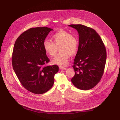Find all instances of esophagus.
<instances>
[{"label":"esophagus","mask_w":120,"mask_h":120,"mask_svg":"<svg viewBox=\"0 0 120 120\" xmlns=\"http://www.w3.org/2000/svg\"><path fill=\"white\" fill-rule=\"evenodd\" d=\"M59 68L60 69V70H66V68L64 67H63V66H59Z\"/></svg>","instance_id":"1"}]
</instances>
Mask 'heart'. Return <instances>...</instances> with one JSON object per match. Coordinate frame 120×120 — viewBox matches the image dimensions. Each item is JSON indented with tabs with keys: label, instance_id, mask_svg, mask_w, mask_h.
Masks as SVG:
<instances>
[{
	"label": "heart",
	"instance_id": "heart-1",
	"mask_svg": "<svg viewBox=\"0 0 120 120\" xmlns=\"http://www.w3.org/2000/svg\"><path fill=\"white\" fill-rule=\"evenodd\" d=\"M53 42L46 39L43 43V49L48 55L54 56L59 47L60 52L52 60V63L60 66L66 65L70 56L76 54L79 47L77 37L70 32L61 30L52 36Z\"/></svg>",
	"mask_w": 120,
	"mask_h": 120
}]
</instances>
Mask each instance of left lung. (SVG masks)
I'll list each match as a JSON object with an SVG mask.
<instances>
[{"label": "left lung", "mask_w": 120, "mask_h": 120, "mask_svg": "<svg viewBox=\"0 0 120 120\" xmlns=\"http://www.w3.org/2000/svg\"><path fill=\"white\" fill-rule=\"evenodd\" d=\"M79 34V47L73 68L75 75L71 81L75 86L89 90L100 82L105 67L106 52L100 35L94 29L81 24L70 25Z\"/></svg>", "instance_id": "obj_1"}]
</instances>
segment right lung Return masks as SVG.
Masks as SVG:
<instances>
[{
    "label": "right lung",
    "instance_id": "obj_1",
    "mask_svg": "<svg viewBox=\"0 0 120 120\" xmlns=\"http://www.w3.org/2000/svg\"><path fill=\"white\" fill-rule=\"evenodd\" d=\"M46 27L30 28L19 36L14 47L12 65L18 79L28 91L37 94L52 87L57 65L46 66L49 59L43 43L50 31Z\"/></svg>",
    "mask_w": 120,
    "mask_h": 120
}]
</instances>
